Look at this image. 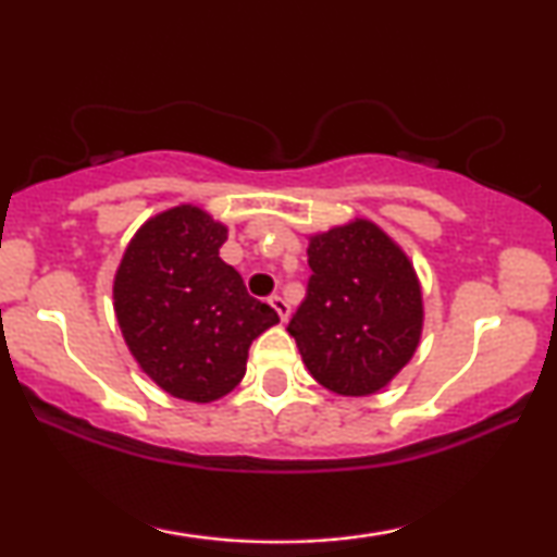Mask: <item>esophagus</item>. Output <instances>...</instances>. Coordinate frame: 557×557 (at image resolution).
<instances>
[{
    "label": "esophagus",
    "mask_w": 557,
    "mask_h": 557,
    "mask_svg": "<svg viewBox=\"0 0 557 557\" xmlns=\"http://www.w3.org/2000/svg\"><path fill=\"white\" fill-rule=\"evenodd\" d=\"M269 304L273 309L278 311V317H281V322H286L288 319V314H292V307H288V301L284 299V296H278V294H273L271 299H269Z\"/></svg>",
    "instance_id": "esophagus-1"
}]
</instances>
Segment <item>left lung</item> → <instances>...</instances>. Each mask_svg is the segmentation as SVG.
<instances>
[{"mask_svg":"<svg viewBox=\"0 0 557 557\" xmlns=\"http://www.w3.org/2000/svg\"><path fill=\"white\" fill-rule=\"evenodd\" d=\"M307 296L288 322L311 377L339 395H372L413 357L423 296L413 263L370 220L309 238Z\"/></svg>","mask_w":557,"mask_h":557,"instance_id":"1","label":"left lung"}]
</instances>
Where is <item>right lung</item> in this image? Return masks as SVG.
Listing matches in <instances>:
<instances>
[{
	"label": "right lung",
	"instance_id": "obj_1",
	"mask_svg": "<svg viewBox=\"0 0 557 557\" xmlns=\"http://www.w3.org/2000/svg\"><path fill=\"white\" fill-rule=\"evenodd\" d=\"M227 227L195 205L144 223L113 278V309L139 368L174 398L212 403L246 375L248 347L278 324L220 258Z\"/></svg>",
	"mask_w": 557,
	"mask_h": 557
}]
</instances>
